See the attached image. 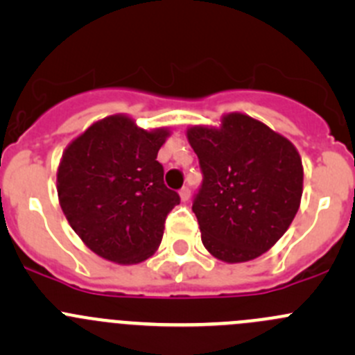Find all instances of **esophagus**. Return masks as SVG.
I'll return each instance as SVG.
<instances>
[{"mask_svg":"<svg viewBox=\"0 0 355 355\" xmlns=\"http://www.w3.org/2000/svg\"><path fill=\"white\" fill-rule=\"evenodd\" d=\"M180 198H182V200H189V199H191V189H189L187 185L180 189Z\"/></svg>","mask_w":355,"mask_h":355,"instance_id":"34e87169","label":"esophagus"}]
</instances>
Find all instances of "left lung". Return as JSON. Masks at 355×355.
Returning <instances> with one entry per match:
<instances>
[{"instance_id":"1","label":"left lung","mask_w":355,"mask_h":355,"mask_svg":"<svg viewBox=\"0 0 355 355\" xmlns=\"http://www.w3.org/2000/svg\"><path fill=\"white\" fill-rule=\"evenodd\" d=\"M202 184L192 200L202 244L225 263H244L271 249L295 218L304 170L292 142L242 113L220 128L192 127Z\"/></svg>"}]
</instances>
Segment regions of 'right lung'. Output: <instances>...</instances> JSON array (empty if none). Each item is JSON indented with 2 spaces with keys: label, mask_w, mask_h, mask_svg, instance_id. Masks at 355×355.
Listing matches in <instances>:
<instances>
[{
  "label": "right lung",
  "mask_w": 355,
  "mask_h": 355,
  "mask_svg": "<svg viewBox=\"0 0 355 355\" xmlns=\"http://www.w3.org/2000/svg\"><path fill=\"white\" fill-rule=\"evenodd\" d=\"M170 132L144 130L123 114L92 123L58 166L60 206L85 245L105 259L135 264L161 244L164 220L180 196L156 159Z\"/></svg>",
  "instance_id": "add662e5"
}]
</instances>
